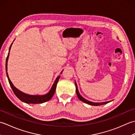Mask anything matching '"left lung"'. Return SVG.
Returning a JSON list of instances; mask_svg holds the SVG:
<instances>
[{
  "instance_id": "left-lung-1",
  "label": "left lung",
  "mask_w": 135,
  "mask_h": 135,
  "mask_svg": "<svg viewBox=\"0 0 135 135\" xmlns=\"http://www.w3.org/2000/svg\"><path fill=\"white\" fill-rule=\"evenodd\" d=\"M75 86H76V95L78 96V97L79 98V99L81 100V101L84 102L85 103H86L88 104L89 105H94V106H97V105H103V104H105L107 103H110L111 101H108V102H101V103H94V102H90L89 100L85 99V98H84L81 94H80L79 91H78V86H77V84L76 82L75 81Z\"/></svg>"
}]
</instances>
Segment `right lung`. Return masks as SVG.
Segmentation results:
<instances>
[{"mask_svg": "<svg viewBox=\"0 0 135 135\" xmlns=\"http://www.w3.org/2000/svg\"><path fill=\"white\" fill-rule=\"evenodd\" d=\"M12 44L13 43L10 45V47L9 48V51H8V53L6 59V75L7 76L8 82H9L10 86L11 89H12L14 93L15 94V95L18 97L21 101L25 103H28V104H41V103L46 102L49 101V100H50L51 99V97H52L54 95V92H55L57 82L59 81L60 76L57 77V78L56 79L55 81H54V84H53L52 86H51L49 91L47 93L44 94V95H30V94H28L22 92L21 91H20V90L18 89H17L15 86H14V85L12 84V82H11V81H10L7 73V61L8 59V56H9V54H10V50ZM62 73V71L61 72V74Z\"/></svg>", "mask_w": 135, "mask_h": 135, "instance_id": "1", "label": "right lung"}]
</instances>
